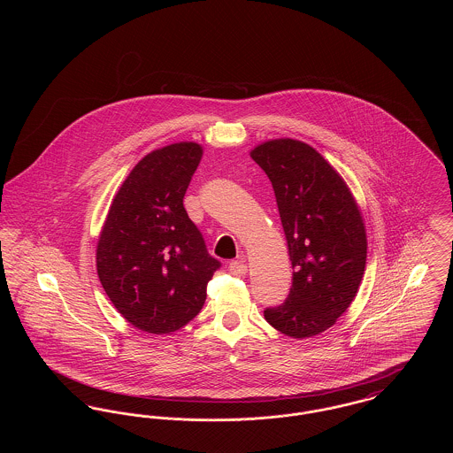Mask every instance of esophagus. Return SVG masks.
I'll return each mask as SVG.
<instances>
[{"mask_svg": "<svg viewBox=\"0 0 453 453\" xmlns=\"http://www.w3.org/2000/svg\"><path fill=\"white\" fill-rule=\"evenodd\" d=\"M229 272H231V275H234V277H242V275H246L248 266L244 265L242 259H234V261L229 263Z\"/></svg>", "mask_w": 453, "mask_h": 453, "instance_id": "34e87169", "label": "esophagus"}]
</instances>
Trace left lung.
Segmentation results:
<instances>
[{
	"instance_id": "1",
	"label": "left lung",
	"mask_w": 453,
	"mask_h": 453,
	"mask_svg": "<svg viewBox=\"0 0 453 453\" xmlns=\"http://www.w3.org/2000/svg\"><path fill=\"white\" fill-rule=\"evenodd\" d=\"M251 157L272 181L294 268L290 294L265 319L290 338L336 323L364 279L366 234L345 180L319 152L296 139L257 146Z\"/></svg>"
}]
</instances>
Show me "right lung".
<instances>
[{
	"mask_svg": "<svg viewBox=\"0 0 453 453\" xmlns=\"http://www.w3.org/2000/svg\"><path fill=\"white\" fill-rule=\"evenodd\" d=\"M200 159L196 142L144 156L115 195L98 239L96 270L108 299L146 333L190 323L220 268L183 207Z\"/></svg>",
	"mask_w": 453,
	"mask_h": 453,
	"instance_id": "add662e5",
	"label": "right lung"
}]
</instances>
